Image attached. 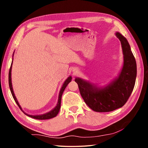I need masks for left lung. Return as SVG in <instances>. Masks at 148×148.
Listing matches in <instances>:
<instances>
[{"mask_svg":"<svg viewBox=\"0 0 148 148\" xmlns=\"http://www.w3.org/2000/svg\"><path fill=\"white\" fill-rule=\"evenodd\" d=\"M116 36L120 40L124 55L123 66L117 79L103 88H97L80 78L75 79L84 102L96 112H110L123 106L136 83L137 65L130 46L121 34L116 32Z\"/></svg>","mask_w":148,"mask_h":148,"instance_id":"obj_1","label":"left lung"}]
</instances>
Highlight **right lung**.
Segmentation results:
<instances>
[{
    "label": "right lung",
    "instance_id": "obj_1",
    "mask_svg": "<svg viewBox=\"0 0 148 148\" xmlns=\"http://www.w3.org/2000/svg\"><path fill=\"white\" fill-rule=\"evenodd\" d=\"M12 62L11 63V67H10V69H9V88H10V90H11V94H12V97H13L14 100H15L16 103H17V105L18 106L19 108H20V109L22 111L21 108L20 107V104H19L18 100H17L16 98V97L14 95L13 90H12V83H11V69H12ZM71 79H72V77L71 76L69 77L67 79L65 80L64 83L63 84V86L62 87V88H61L60 91L57 105H56V106L55 107L54 109L52 110V111H51L49 112H47V113H46V114H42V115H36V116L29 115V114H26V113H25L23 111H23L26 115H27L28 116H29V117H31V118H34V119H51V118H53L55 117V116L58 114V112L60 111V109L61 99H62V94H63V93H64L66 86H67V84L71 81Z\"/></svg>",
    "mask_w": 148,
    "mask_h": 148
}]
</instances>
